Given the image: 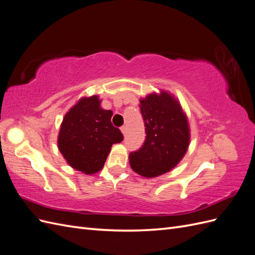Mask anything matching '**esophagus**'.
Segmentation results:
<instances>
[{
    "label": "esophagus",
    "mask_w": 255,
    "mask_h": 255,
    "mask_svg": "<svg viewBox=\"0 0 255 255\" xmlns=\"http://www.w3.org/2000/svg\"><path fill=\"white\" fill-rule=\"evenodd\" d=\"M120 129H121L122 134H123V135H126V133H127V127H126V126H122V127L120 128Z\"/></svg>",
    "instance_id": "34e87169"
}]
</instances>
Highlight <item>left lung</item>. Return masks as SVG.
<instances>
[{"mask_svg":"<svg viewBox=\"0 0 255 255\" xmlns=\"http://www.w3.org/2000/svg\"><path fill=\"white\" fill-rule=\"evenodd\" d=\"M145 139L141 148L129 153V165L144 177H155L169 172L186 153L189 126L177 100L161 90L140 99Z\"/></svg>","mask_w":255,"mask_h":255,"instance_id":"obj_1","label":"left lung"}]
</instances>
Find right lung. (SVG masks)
<instances>
[{"instance_id": "right-lung-1", "label": "right lung", "mask_w": 255, "mask_h": 255, "mask_svg": "<svg viewBox=\"0 0 255 255\" xmlns=\"http://www.w3.org/2000/svg\"><path fill=\"white\" fill-rule=\"evenodd\" d=\"M100 104L98 96L79 100L65 115L58 134V149L67 163L86 174L101 170L112 145L123 140L111 121L113 112Z\"/></svg>"}]
</instances>
